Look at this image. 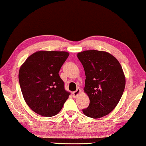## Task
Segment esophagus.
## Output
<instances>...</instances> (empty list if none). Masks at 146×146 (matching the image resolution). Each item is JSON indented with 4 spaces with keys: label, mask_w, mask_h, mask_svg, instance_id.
<instances>
[{
    "label": "esophagus",
    "mask_w": 146,
    "mask_h": 146,
    "mask_svg": "<svg viewBox=\"0 0 146 146\" xmlns=\"http://www.w3.org/2000/svg\"><path fill=\"white\" fill-rule=\"evenodd\" d=\"M80 92H81V90H80V89H77L76 91H74V92L72 93V95H73L74 98H76L79 95V94H80Z\"/></svg>",
    "instance_id": "esophagus-1"
}]
</instances>
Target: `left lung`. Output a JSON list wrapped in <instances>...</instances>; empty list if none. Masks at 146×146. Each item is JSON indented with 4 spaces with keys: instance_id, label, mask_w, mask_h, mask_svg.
<instances>
[{
    "instance_id": "left-lung-1",
    "label": "left lung",
    "mask_w": 146,
    "mask_h": 146,
    "mask_svg": "<svg viewBox=\"0 0 146 146\" xmlns=\"http://www.w3.org/2000/svg\"><path fill=\"white\" fill-rule=\"evenodd\" d=\"M85 72L84 91L89 97L85 116L100 118L106 116L118 104L125 87L123 68L116 57L106 51L87 50L77 54Z\"/></svg>"
}]
</instances>
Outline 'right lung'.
I'll list each match as a JSON object with an SVG mask.
<instances>
[{
	"mask_svg": "<svg viewBox=\"0 0 146 146\" xmlns=\"http://www.w3.org/2000/svg\"><path fill=\"white\" fill-rule=\"evenodd\" d=\"M69 56L66 51H39L30 55L19 71V82L27 105L36 114H58L70 95L59 72Z\"/></svg>",
	"mask_w": 146,
	"mask_h": 146,
	"instance_id": "right-lung-1",
	"label": "right lung"
}]
</instances>
